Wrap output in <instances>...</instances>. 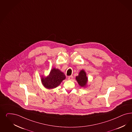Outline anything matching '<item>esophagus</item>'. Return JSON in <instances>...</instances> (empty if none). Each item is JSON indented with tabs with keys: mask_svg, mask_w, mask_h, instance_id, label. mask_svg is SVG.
<instances>
[{
	"mask_svg": "<svg viewBox=\"0 0 132 132\" xmlns=\"http://www.w3.org/2000/svg\"><path fill=\"white\" fill-rule=\"evenodd\" d=\"M73 78V76H70V77H68V79L69 80H72Z\"/></svg>",
	"mask_w": 132,
	"mask_h": 132,
	"instance_id": "1",
	"label": "esophagus"
}]
</instances>
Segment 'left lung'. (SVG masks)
<instances>
[{"mask_svg":"<svg viewBox=\"0 0 132 132\" xmlns=\"http://www.w3.org/2000/svg\"><path fill=\"white\" fill-rule=\"evenodd\" d=\"M79 85L81 87L85 88L87 86L88 78L87 77L86 72L84 70H81L78 73V75L76 77Z\"/></svg>","mask_w":132,"mask_h":132,"instance_id":"left-lung-1","label":"left lung"}]
</instances>
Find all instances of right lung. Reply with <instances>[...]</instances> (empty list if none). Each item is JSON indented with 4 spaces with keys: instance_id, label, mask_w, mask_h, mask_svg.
Instances as JSON below:
<instances>
[{
    "instance_id": "add662e5",
    "label": "right lung",
    "mask_w": 132,
    "mask_h": 132,
    "mask_svg": "<svg viewBox=\"0 0 132 132\" xmlns=\"http://www.w3.org/2000/svg\"><path fill=\"white\" fill-rule=\"evenodd\" d=\"M65 78L66 76L63 72L58 69L53 68L48 76L46 77L41 76V83L45 88L50 90L59 86Z\"/></svg>"
}]
</instances>
